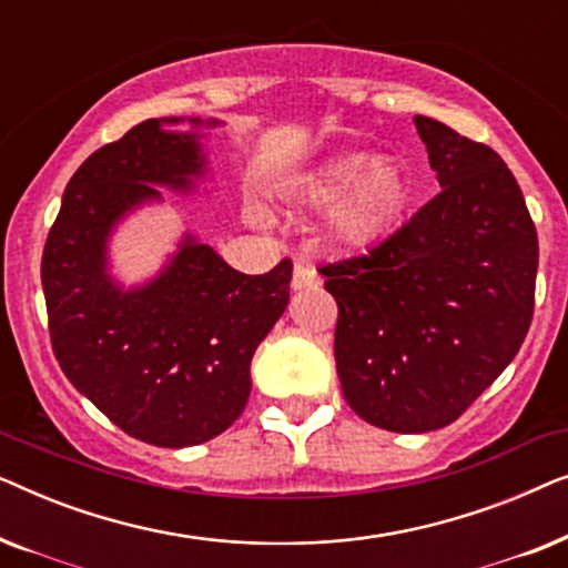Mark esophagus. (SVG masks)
I'll return each instance as SVG.
<instances>
[{
  "mask_svg": "<svg viewBox=\"0 0 568 568\" xmlns=\"http://www.w3.org/2000/svg\"><path fill=\"white\" fill-rule=\"evenodd\" d=\"M317 284H321V276H317V271L310 266V263L305 261L294 263V274H292L294 290H305V286H317Z\"/></svg>",
  "mask_w": 568,
  "mask_h": 568,
  "instance_id": "34e87169",
  "label": "esophagus"
}]
</instances>
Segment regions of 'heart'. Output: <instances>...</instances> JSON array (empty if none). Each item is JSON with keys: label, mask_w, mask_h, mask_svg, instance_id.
Masks as SVG:
<instances>
[{"label": "heart", "mask_w": 568, "mask_h": 568, "mask_svg": "<svg viewBox=\"0 0 568 568\" xmlns=\"http://www.w3.org/2000/svg\"><path fill=\"white\" fill-rule=\"evenodd\" d=\"M292 196L310 206H328L325 232L336 245L364 247L398 227L414 185L395 160L367 152L333 154L292 183Z\"/></svg>", "instance_id": "1"}]
</instances>
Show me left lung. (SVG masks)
<instances>
[{
	"label": "left lung",
	"instance_id": "8db88e82",
	"mask_svg": "<svg viewBox=\"0 0 568 568\" xmlns=\"http://www.w3.org/2000/svg\"><path fill=\"white\" fill-rule=\"evenodd\" d=\"M442 191L390 237L321 268L356 416L398 434L453 424L515 359L535 307L538 232L491 146L416 115Z\"/></svg>",
	"mask_w": 568,
	"mask_h": 568
}]
</instances>
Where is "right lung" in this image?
I'll return each mask as SVG.
<instances>
[{
  "instance_id": "add662e5",
  "label": "right lung",
  "mask_w": 568,
  "mask_h": 568,
  "mask_svg": "<svg viewBox=\"0 0 568 568\" xmlns=\"http://www.w3.org/2000/svg\"><path fill=\"white\" fill-rule=\"evenodd\" d=\"M178 121L136 123L82 162L41 261L61 372L119 429L158 447L201 445L237 422L251 359L286 310L292 282L290 258L247 276L191 235L139 290L123 292L108 276L115 222L158 201L154 185L191 191L204 173L199 136L162 129Z\"/></svg>"
}]
</instances>
